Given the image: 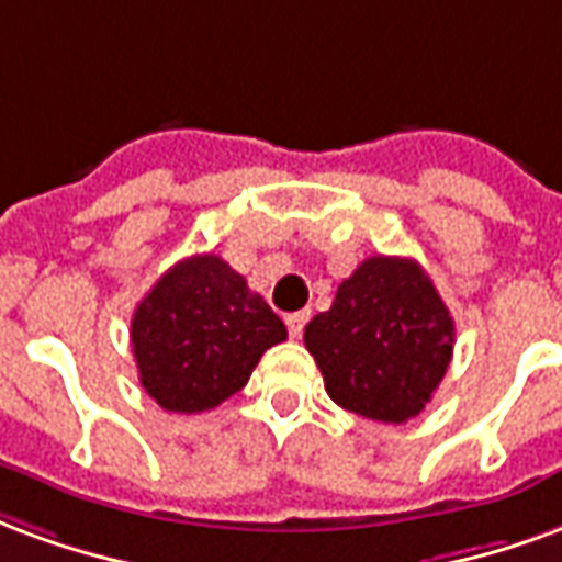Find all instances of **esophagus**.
<instances>
[{"label": "esophagus", "mask_w": 562, "mask_h": 562, "mask_svg": "<svg viewBox=\"0 0 562 562\" xmlns=\"http://www.w3.org/2000/svg\"><path fill=\"white\" fill-rule=\"evenodd\" d=\"M308 311H296V314H286V331L293 335V338H299L302 335V329H305V323H308Z\"/></svg>", "instance_id": "1"}]
</instances>
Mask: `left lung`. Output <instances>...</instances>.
Wrapping results in <instances>:
<instances>
[{"mask_svg":"<svg viewBox=\"0 0 562 562\" xmlns=\"http://www.w3.org/2000/svg\"><path fill=\"white\" fill-rule=\"evenodd\" d=\"M329 398L374 422L413 419L452 362L454 323L416 260L368 257L305 326Z\"/></svg>","mask_w":562,"mask_h":562,"instance_id":"8db88e82","label":"left lung"}]
</instances>
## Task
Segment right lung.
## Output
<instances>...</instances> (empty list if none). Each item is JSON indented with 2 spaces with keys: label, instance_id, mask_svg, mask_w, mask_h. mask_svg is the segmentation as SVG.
I'll list each match as a JSON object with an SVG mask.
<instances>
[{
  "label": "right lung",
  "instance_id": "obj_1",
  "mask_svg": "<svg viewBox=\"0 0 562 562\" xmlns=\"http://www.w3.org/2000/svg\"><path fill=\"white\" fill-rule=\"evenodd\" d=\"M286 326L215 254L167 269L131 321L143 389L170 413H203L236 395Z\"/></svg>",
  "mask_w": 562,
  "mask_h": 562
}]
</instances>
